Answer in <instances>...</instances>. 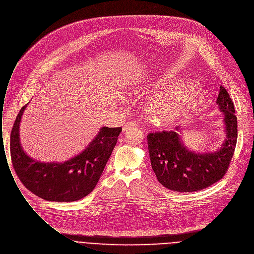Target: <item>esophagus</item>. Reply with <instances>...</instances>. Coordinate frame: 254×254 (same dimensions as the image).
Segmentation results:
<instances>
[{
    "label": "esophagus",
    "instance_id": "obj_1",
    "mask_svg": "<svg viewBox=\"0 0 254 254\" xmlns=\"http://www.w3.org/2000/svg\"><path fill=\"white\" fill-rule=\"evenodd\" d=\"M135 127H138V123H136V122H127L123 126V132H127L131 128H135Z\"/></svg>",
    "mask_w": 254,
    "mask_h": 254
}]
</instances>
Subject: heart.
<instances>
[{
	"mask_svg": "<svg viewBox=\"0 0 254 254\" xmlns=\"http://www.w3.org/2000/svg\"><path fill=\"white\" fill-rule=\"evenodd\" d=\"M195 97L196 89L192 85H169L151 100L147 113L155 125H172L190 112Z\"/></svg>",
	"mask_w": 254,
	"mask_h": 254,
	"instance_id": "heart-1",
	"label": "heart"
}]
</instances>
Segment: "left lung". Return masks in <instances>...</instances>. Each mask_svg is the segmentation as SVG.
I'll return each mask as SVG.
<instances>
[{
    "instance_id": "8db88e82",
    "label": "left lung",
    "mask_w": 254,
    "mask_h": 254,
    "mask_svg": "<svg viewBox=\"0 0 254 254\" xmlns=\"http://www.w3.org/2000/svg\"><path fill=\"white\" fill-rule=\"evenodd\" d=\"M217 103L225 114L227 138L222 148L215 153L196 154L181 143L176 131L151 132L148 147L151 164L160 183L177 192L202 190L222 179L233 159L238 140V120L235 105L229 92L220 86Z\"/></svg>"
}]
</instances>
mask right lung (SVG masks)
<instances>
[{
  "instance_id": "right-lung-1",
  "label": "right lung",
  "mask_w": 254,
  "mask_h": 254,
  "mask_svg": "<svg viewBox=\"0 0 254 254\" xmlns=\"http://www.w3.org/2000/svg\"><path fill=\"white\" fill-rule=\"evenodd\" d=\"M27 104L21 107L10 133V156L21 183L36 196L55 202H73L96 186L117 143L121 127H102L79 156L63 164L39 163L30 159L19 143V123Z\"/></svg>"
}]
</instances>
